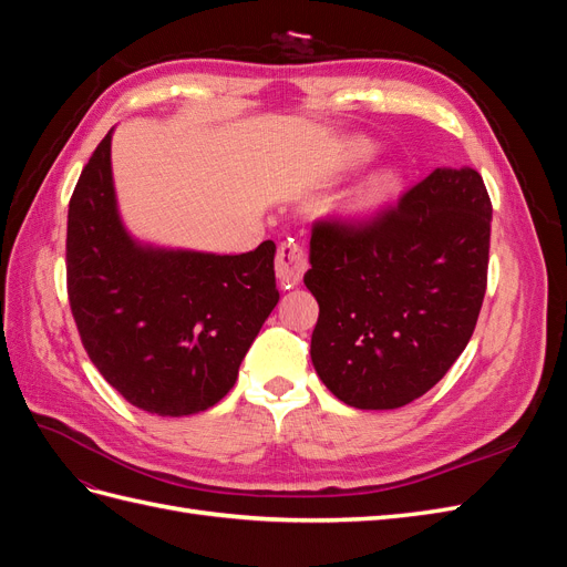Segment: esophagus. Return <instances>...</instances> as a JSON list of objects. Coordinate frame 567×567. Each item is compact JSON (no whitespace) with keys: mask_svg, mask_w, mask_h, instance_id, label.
Masks as SVG:
<instances>
[{"mask_svg":"<svg viewBox=\"0 0 567 567\" xmlns=\"http://www.w3.org/2000/svg\"><path fill=\"white\" fill-rule=\"evenodd\" d=\"M307 271V252L300 244L296 241H286L279 246L277 252V279L290 288L298 286Z\"/></svg>","mask_w":567,"mask_h":567,"instance_id":"34e87169","label":"esophagus"}]
</instances>
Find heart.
Masks as SVG:
<instances>
[{"label":"heart","mask_w":567,"mask_h":567,"mask_svg":"<svg viewBox=\"0 0 567 567\" xmlns=\"http://www.w3.org/2000/svg\"><path fill=\"white\" fill-rule=\"evenodd\" d=\"M371 156H373V144H369L364 140H354L346 146V151H342L340 165L342 167H354L359 163L369 161ZM394 186H398V175L390 173V169H385V173L373 175L362 188H359V192L354 194L352 205H354V208H369V205H375L379 200H383Z\"/></svg>","instance_id":"heart-1"}]
</instances>
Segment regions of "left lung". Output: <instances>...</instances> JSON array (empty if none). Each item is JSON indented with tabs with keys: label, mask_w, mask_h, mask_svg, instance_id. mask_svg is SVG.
Here are the masks:
<instances>
[{
	"label": "left lung",
	"mask_w": 567,
	"mask_h": 567,
	"mask_svg": "<svg viewBox=\"0 0 567 567\" xmlns=\"http://www.w3.org/2000/svg\"><path fill=\"white\" fill-rule=\"evenodd\" d=\"M492 203L473 167H437L367 225L317 221L305 286L312 364L354 409H398L466 350L483 307Z\"/></svg>",
	"instance_id": "8db88e82"
}]
</instances>
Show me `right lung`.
I'll return each instance as SVG.
<instances>
[{
	"mask_svg": "<svg viewBox=\"0 0 567 567\" xmlns=\"http://www.w3.org/2000/svg\"><path fill=\"white\" fill-rule=\"evenodd\" d=\"M113 130L68 205V300L99 373L148 414L188 416L234 388L279 302L274 241L217 255L142 244L117 210Z\"/></svg>",
	"mask_w": 567,
	"mask_h": 567,
	"instance_id": "right-lung-1",
	"label": "right lung"
}]
</instances>
